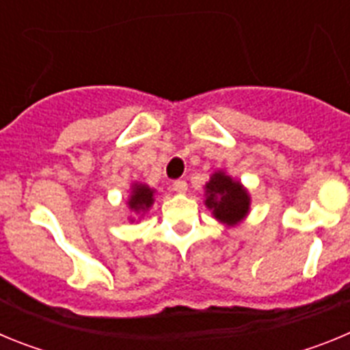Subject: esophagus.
<instances>
[{"label": "esophagus", "mask_w": 350, "mask_h": 350, "mask_svg": "<svg viewBox=\"0 0 350 350\" xmlns=\"http://www.w3.org/2000/svg\"><path fill=\"white\" fill-rule=\"evenodd\" d=\"M173 191L178 194H184L187 193V182L185 180H175L173 182Z\"/></svg>", "instance_id": "1"}]
</instances>
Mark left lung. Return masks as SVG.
I'll use <instances>...</instances> for the list:
<instances>
[{
  "mask_svg": "<svg viewBox=\"0 0 350 350\" xmlns=\"http://www.w3.org/2000/svg\"><path fill=\"white\" fill-rule=\"evenodd\" d=\"M205 205L219 222L237 226L249 213L250 196L240 182L224 172H215L205 184Z\"/></svg>",
  "mask_w": 350,
  "mask_h": 350,
  "instance_id": "obj_1",
  "label": "left lung"
}]
</instances>
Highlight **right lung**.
I'll use <instances>...</instances> for the list:
<instances>
[{
  "label": "right lung",
  "mask_w": 350,
  "mask_h": 350,
  "mask_svg": "<svg viewBox=\"0 0 350 350\" xmlns=\"http://www.w3.org/2000/svg\"><path fill=\"white\" fill-rule=\"evenodd\" d=\"M154 203V189L145 184H133L128 206L135 213H145Z\"/></svg>",
  "instance_id": "obj_1"
}]
</instances>
